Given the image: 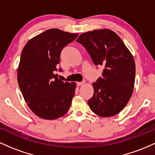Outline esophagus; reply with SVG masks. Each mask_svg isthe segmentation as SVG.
Returning a JSON list of instances; mask_svg holds the SVG:
<instances>
[{"label":"esophagus","instance_id":"34e87169","mask_svg":"<svg viewBox=\"0 0 155 155\" xmlns=\"http://www.w3.org/2000/svg\"><path fill=\"white\" fill-rule=\"evenodd\" d=\"M85 84V81H81V82H77L76 83V84H77V86H81V85L84 84Z\"/></svg>","mask_w":155,"mask_h":155}]
</instances>
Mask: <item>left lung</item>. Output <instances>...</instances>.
<instances>
[{"label":"left lung","mask_w":155,"mask_h":155,"mask_svg":"<svg viewBox=\"0 0 155 155\" xmlns=\"http://www.w3.org/2000/svg\"><path fill=\"white\" fill-rule=\"evenodd\" d=\"M76 41L86 48L95 65L104 67L101 77L92 84L89 106L100 117L114 116L125 107L133 92L136 64L132 54L109 29L84 33Z\"/></svg>","instance_id":"8db88e82"}]
</instances>
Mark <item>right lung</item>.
I'll return each mask as SVG.
<instances>
[{"mask_svg":"<svg viewBox=\"0 0 155 155\" xmlns=\"http://www.w3.org/2000/svg\"><path fill=\"white\" fill-rule=\"evenodd\" d=\"M77 36L52 28L30 39L23 48L17 81L28 106L40 118L55 120L70 108L76 83L64 82L54 71H58L62 49Z\"/></svg>","mask_w":155,"mask_h":155,"instance_id":"obj_1","label":"right lung"}]
</instances>
